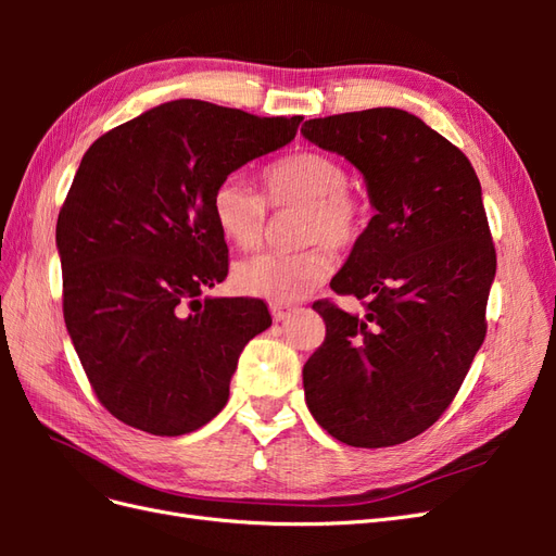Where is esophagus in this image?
<instances>
[{
  "label": "esophagus",
  "instance_id": "esophagus-1",
  "mask_svg": "<svg viewBox=\"0 0 556 556\" xmlns=\"http://www.w3.org/2000/svg\"><path fill=\"white\" fill-rule=\"evenodd\" d=\"M296 308L290 306V304H271V315L276 323H285V319H290V315L294 313Z\"/></svg>",
  "mask_w": 556,
  "mask_h": 556
}]
</instances>
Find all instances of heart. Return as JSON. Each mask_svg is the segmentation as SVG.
Masks as SVG:
<instances>
[{
	"label": "heart",
	"instance_id": "1",
	"mask_svg": "<svg viewBox=\"0 0 556 556\" xmlns=\"http://www.w3.org/2000/svg\"><path fill=\"white\" fill-rule=\"evenodd\" d=\"M345 166L319 150H299L266 166L264 188L268 206L278 213L299 211L296 252H262L233 266V288L241 294L294 304L308 296L333 271L331 248L348 250L366 231L364 201L350 192ZM266 201L239 176L217 185L211 197L213 220L223 237L241 250L264 241Z\"/></svg>",
	"mask_w": 556,
	"mask_h": 556
}]
</instances>
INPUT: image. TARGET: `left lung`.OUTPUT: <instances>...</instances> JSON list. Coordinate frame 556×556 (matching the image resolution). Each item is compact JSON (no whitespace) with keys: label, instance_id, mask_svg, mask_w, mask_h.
<instances>
[{"label":"left lung","instance_id":"8db88e82","mask_svg":"<svg viewBox=\"0 0 556 556\" xmlns=\"http://www.w3.org/2000/svg\"><path fill=\"white\" fill-rule=\"evenodd\" d=\"M301 134L355 166L376 208L331 280L366 313L313 304L327 336L304 366L308 410L345 445H399L445 413L484 341L496 252L480 180L401 109L315 117Z\"/></svg>","mask_w":556,"mask_h":556}]
</instances>
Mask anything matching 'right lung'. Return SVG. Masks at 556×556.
I'll return each instance as SVG.
<instances>
[{"label":"right lung","instance_id":"right-lung-1","mask_svg":"<svg viewBox=\"0 0 556 556\" xmlns=\"http://www.w3.org/2000/svg\"><path fill=\"white\" fill-rule=\"evenodd\" d=\"M299 123L176 99L83 155L55 229L62 308L97 399L121 422L182 435L225 408L241 352L271 315L260 299L201 296L227 276L211 197L288 146Z\"/></svg>","mask_w":556,"mask_h":556}]
</instances>
